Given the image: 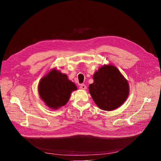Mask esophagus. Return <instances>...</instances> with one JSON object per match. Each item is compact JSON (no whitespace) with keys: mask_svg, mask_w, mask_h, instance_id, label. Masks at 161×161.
I'll list each match as a JSON object with an SVG mask.
<instances>
[{"mask_svg":"<svg viewBox=\"0 0 161 161\" xmlns=\"http://www.w3.org/2000/svg\"><path fill=\"white\" fill-rule=\"evenodd\" d=\"M80 88L81 89H86L87 87L86 85H84V84H81V85L80 86Z\"/></svg>","mask_w":161,"mask_h":161,"instance_id":"obj_1","label":"esophagus"}]
</instances>
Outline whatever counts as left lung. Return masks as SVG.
<instances>
[{"label":"left lung","mask_w":161,"mask_h":161,"mask_svg":"<svg viewBox=\"0 0 161 161\" xmlns=\"http://www.w3.org/2000/svg\"><path fill=\"white\" fill-rule=\"evenodd\" d=\"M90 84V94L95 104L102 109L111 111L119 107L129 93L128 81L116 67L104 65L93 75Z\"/></svg>","instance_id":"8db88e82"}]
</instances>
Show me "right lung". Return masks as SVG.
I'll use <instances>...</instances> for the list:
<instances>
[{"instance_id": "add662e5", "label": "right lung", "mask_w": 161, "mask_h": 161, "mask_svg": "<svg viewBox=\"0 0 161 161\" xmlns=\"http://www.w3.org/2000/svg\"><path fill=\"white\" fill-rule=\"evenodd\" d=\"M77 89L75 84L66 74L53 69L42 78L38 85L40 98L52 109H57L66 104L72 91Z\"/></svg>"}]
</instances>
